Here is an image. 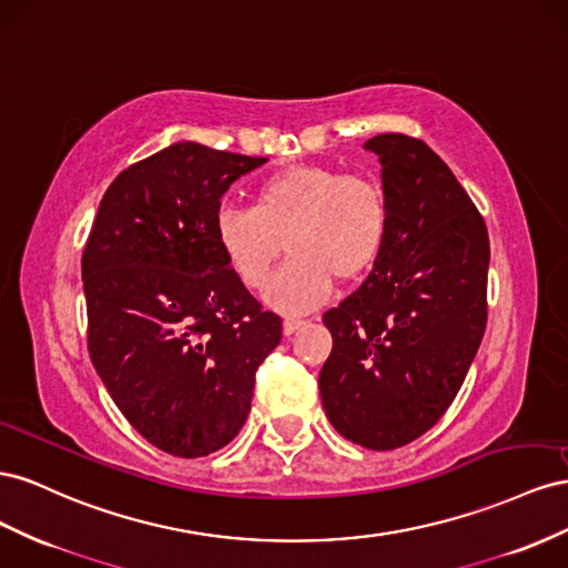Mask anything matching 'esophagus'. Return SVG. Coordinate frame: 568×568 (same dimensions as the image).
<instances>
[{
    "mask_svg": "<svg viewBox=\"0 0 568 568\" xmlns=\"http://www.w3.org/2000/svg\"><path fill=\"white\" fill-rule=\"evenodd\" d=\"M302 326H306V321H302V318H285V321H283V333H285V335H293V333L300 331Z\"/></svg>",
    "mask_w": 568,
    "mask_h": 568,
    "instance_id": "34e87169",
    "label": "esophagus"
}]
</instances>
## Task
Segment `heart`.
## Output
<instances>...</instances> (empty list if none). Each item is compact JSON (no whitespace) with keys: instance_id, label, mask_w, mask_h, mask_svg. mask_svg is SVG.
<instances>
[{"instance_id":"b5f03b06","label":"heart","mask_w":568,"mask_h":568,"mask_svg":"<svg viewBox=\"0 0 568 568\" xmlns=\"http://www.w3.org/2000/svg\"><path fill=\"white\" fill-rule=\"evenodd\" d=\"M390 231L383 187L366 175L302 164L264 178L252 209L225 206L214 216V242L229 271L262 290L281 250L287 264L266 290L285 314L310 312L331 295L333 278L356 281L378 262Z\"/></svg>"}]
</instances>
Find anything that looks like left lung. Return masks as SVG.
Here are the masks:
<instances>
[{
	"mask_svg": "<svg viewBox=\"0 0 568 568\" xmlns=\"http://www.w3.org/2000/svg\"><path fill=\"white\" fill-rule=\"evenodd\" d=\"M390 231L368 278L323 323L333 352L318 390L333 428L395 449L449 409L488 323L490 240L466 190L424 140L371 138Z\"/></svg>",
	"mask_w": 568,
	"mask_h": 568,
	"instance_id": "obj_1",
	"label": "left lung"
}]
</instances>
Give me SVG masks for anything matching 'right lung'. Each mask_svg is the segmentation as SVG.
I'll return each instance as SVG.
<instances>
[{
	"instance_id": "1",
	"label": "right lung",
	"mask_w": 568,
	"mask_h": 568,
	"mask_svg": "<svg viewBox=\"0 0 568 568\" xmlns=\"http://www.w3.org/2000/svg\"><path fill=\"white\" fill-rule=\"evenodd\" d=\"M266 161L175 142L121 171L97 209L83 252L90 359L128 424L173 457L233 440L281 343V316L214 242L223 192Z\"/></svg>"
}]
</instances>
